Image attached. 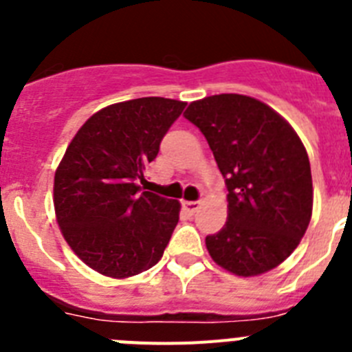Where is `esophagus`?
Masks as SVG:
<instances>
[{
    "label": "esophagus",
    "mask_w": 352,
    "mask_h": 352,
    "mask_svg": "<svg viewBox=\"0 0 352 352\" xmlns=\"http://www.w3.org/2000/svg\"><path fill=\"white\" fill-rule=\"evenodd\" d=\"M183 208H185V211L188 214H195L199 211V208H201V203H197V201H183Z\"/></svg>",
    "instance_id": "34e87169"
}]
</instances>
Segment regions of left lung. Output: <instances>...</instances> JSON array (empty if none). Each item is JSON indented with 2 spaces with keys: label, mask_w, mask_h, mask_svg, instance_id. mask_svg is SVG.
Wrapping results in <instances>:
<instances>
[{
  "label": "left lung",
  "mask_w": 352,
  "mask_h": 352,
  "mask_svg": "<svg viewBox=\"0 0 352 352\" xmlns=\"http://www.w3.org/2000/svg\"><path fill=\"white\" fill-rule=\"evenodd\" d=\"M185 118L206 138L229 190L226 226L206 236L211 259L238 276L276 268L312 217V174L301 139L272 107L236 93L192 102Z\"/></svg>",
  "instance_id": "obj_1"
}]
</instances>
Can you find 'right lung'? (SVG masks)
Returning <instances> with one entry per match:
<instances>
[{
    "label": "right lung",
    "instance_id": "obj_1",
    "mask_svg": "<svg viewBox=\"0 0 352 352\" xmlns=\"http://www.w3.org/2000/svg\"><path fill=\"white\" fill-rule=\"evenodd\" d=\"M185 105L162 96L107 105L68 144L54 174L56 219L72 250L95 272L129 278L164 256L182 206L142 192L139 183Z\"/></svg>",
    "mask_w": 352,
    "mask_h": 352
}]
</instances>
